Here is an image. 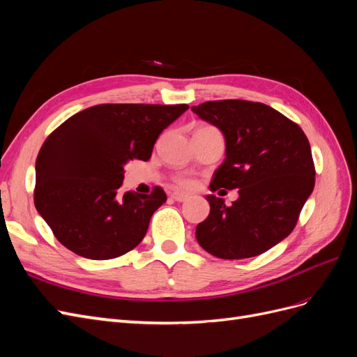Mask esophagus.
<instances>
[{"label":"esophagus","instance_id":"esophagus-1","mask_svg":"<svg viewBox=\"0 0 357 357\" xmlns=\"http://www.w3.org/2000/svg\"><path fill=\"white\" fill-rule=\"evenodd\" d=\"M171 198L177 202H183L188 199V195H185V193H180V192H174V193H171Z\"/></svg>","mask_w":357,"mask_h":357}]
</instances>
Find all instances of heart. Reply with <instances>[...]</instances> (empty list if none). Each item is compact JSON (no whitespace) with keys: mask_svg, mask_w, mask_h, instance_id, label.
I'll return each instance as SVG.
<instances>
[{"mask_svg":"<svg viewBox=\"0 0 357 357\" xmlns=\"http://www.w3.org/2000/svg\"><path fill=\"white\" fill-rule=\"evenodd\" d=\"M204 126H207V125H204ZM176 183H177V186H180V188H190L193 185L192 180L188 178V177H178L176 180Z\"/></svg>","mask_w":357,"mask_h":357,"instance_id":"b5f03b06","label":"heart"}]
</instances>
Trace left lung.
<instances>
[{"mask_svg": "<svg viewBox=\"0 0 357 357\" xmlns=\"http://www.w3.org/2000/svg\"><path fill=\"white\" fill-rule=\"evenodd\" d=\"M202 121L225 135L226 158L211 190L238 189L232 205L208 195L210 214L197 226L205 252L220 259L262 255L295 229L314 189L316 169L308 138L298 123L262 102L207 101L193 105Z\"/></svg>", "mask_w": 357, "mask_h": 357, "instance_id": "8db88e82", "label": "left lung"}]
</instances>
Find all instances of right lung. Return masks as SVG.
<instances>
[{
  "label": "right lung",
  "mask_w": 357,
  "mask_h": 357,
  "mask_svg": "<svg viewBox=\"0 0 357 357\" xmlns=\"http://www.w3.org/2000/svg\"><path fill=\"white\" fill-rule=\"evenodd\" d=\"M188 104H100L75 113L43 143L36 160L34 204L56 240L75 255L107 261L143 241L167 201L121 193L125 164L149 160L158 137Z\"/></svg>",
  "instance_id": "right-lung-1"
}]
</instances>
